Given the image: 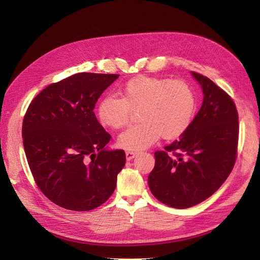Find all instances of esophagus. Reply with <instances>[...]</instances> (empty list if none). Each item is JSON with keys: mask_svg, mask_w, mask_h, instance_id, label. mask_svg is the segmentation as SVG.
<instances>
[{"mask_svg": "<svg viewBox=\"0 0 260 260\" xmlns=\"http://www.w3.org/2000/svg\"><path fill=\"white\" fill-rule=\"evenodd\" d=\"M137 155V153L136 152H133V151H127L126 153H125V156H126V160L127 161H129V160H132L133 158H135V156Z\"/></svg>", "mask_w": 260, "mask_h": 260, "instance_id": "1", "label": "esophagus"}]
</instances>
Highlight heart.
I'll use <instances>...</instances> for the list:
<instances>
[{"label":"heart","mask_w":260,"mask_h":260,"mask_svg":"<svg viewBox=\"0 0 260 260\" xmlns=\"http://www.w3.org/2000/svg\"><path fill=\"white\" fill-rule=\"evenodd\" d=\"M122 98L103 97L97 117L103 126L118 129L125 126L134 113L141 121L118 137V145L128 151H141L162 136L170 140L182 135L193 120L196 97L193 88L182 80L140 76L123 87Z\"/></svg>","instance_id":"obj_1"}]
</instances>
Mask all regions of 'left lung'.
<instances>
[{
  "instance_id": "obj_1",
  "label": "left lung",
  "mask_w": 260,
  "mask_h": 260,
  "mask_svg": "<svg viewBox=\"0 0 260 260\" xmlns=\"http://www.w3.org/2000/svg\"><path fill=\"white\" fill-rule=\"evenodd\" d=\"M201 86L203 102L178 140L155 153L147 182L162 203L186 209L208 199L231 174L238 145L234 101L212 80L190 73Z\"/></svg>"
}]
</instances>
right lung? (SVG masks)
Wrapping results in <instances>:
<instances>
[{"label":"right lung","mask_w":260,"mask_h":260,"mask_svg":"<svg viewBox=\"0 0 260 260\" xmlns=\"http://www.w3.org/2000/svg\"><path fill=\"white\" fill-rule=\"evenodd\" d=\"M118 77L73 75L48 85L27 108L22 126L27 162L39 188L61 208L93 210L116 188L125 153L105 148L111 135L93 108Z\"/></svg>","instance_id":"right-lung-1"}]
</instances>
